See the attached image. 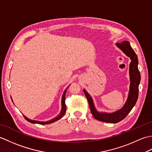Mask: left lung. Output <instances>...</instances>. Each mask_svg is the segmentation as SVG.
<instances>
[{
  "mask_svg": "<svg viewBox=\"0 0 152 152\" xmlns=\"http://www.w3.org/2000/svg\"><path fill=\"white\" fill-rule=\"evenodd\" d=\"M116 46L122 50L126 56L129 57L131 60L129 65L130 89L127 100L124 106L122 108L114 113L99 112L93 104L91 96L86 91V89H83V93H85V95L88 99L90 110L93 117L99 121L110 123V124H116L123 120L134 107L138 99V86L140 82V74L138 69V57L133 48L130 46L129 42L128 41H124L121 43H116Z\"/></svg>",
  "mask_w": 152,
  "mask_h": 152,
  "instance_id": "8db88e82",
  "label": "left lung"
}]
</instances>
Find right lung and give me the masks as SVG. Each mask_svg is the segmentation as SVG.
I'll return each mask as SVG.
<instances>
[{
  "mask_svg": "<svg viewBox=\"0 0 152 152\" xmlns=\"http://www.w3.org/2000/svg\"><path fill=\"white\" fill-rule=\"evenodd\" d=\"M68 87V88H69ZM66 89L64 91V92L63 93V95L62 96V101H61V105H62V108H61V111L60 112V114L58 115L57 117H56L55 118L51 119V120H49L48 121H36V120H32V119H30L27 118L26 116H24L25 119H26L27 121H28V122L32 123V124H40V125H46V124H51V123H53L55 121H56L57 120H59L61 118L63 117L64 115V114H65V112H66V104H65V95H66Z\"/></svg>",
  "mask_w": 152,
  "mask_h": 152,
  "instance_id": "obj_1",
  "label": "right lung"
}]
</instances>
